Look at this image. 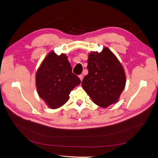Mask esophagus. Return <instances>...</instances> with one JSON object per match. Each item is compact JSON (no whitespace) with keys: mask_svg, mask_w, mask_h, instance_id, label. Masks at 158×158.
<instances>
[{"mask_svg":"<svg viewBox=\"0 0 158 158\" xmlns=\"http://www.w3.org/2000/svg\"><path fill=\"white\" fill-rule=\"evenodd\" d=\"M79 79H81V81H83V74L79 75Z\"/></svg>","mask_w":158,"mask_h":158,"instance_id":"obj_1","label":"esophagus"}]
</instances>
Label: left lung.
Segmentation results:
<instances>
[{"label": "left lung", "mask_w": 158, "mask_h": 158, "mask_svg": "<svg viewBox=\"0 0 158 158\" xmlns=\"http://www.w3.org/2000/svg\"><path fill=\"white\" fill-rule=\"evenodd\" d=\"M87 69L82 86L97 105L106 108L118 101L126 84L124 69L114 54L105 48L88 56Z\"/></svg>", "instance_id": "1"}]
</instances>
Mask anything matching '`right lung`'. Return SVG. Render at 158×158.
<instances>
[{
	"instance_id": "obj_1",
	"label": "right lung",
	"mask_w": 158,
	"mask_h": 158,
	"mask_svg": "<svg viewBox=\"0 0 158 158\" xmlns=\"http://www.w3.org/2000/svg\"><path fill=\"white\" fill-rule=\"evenodd\" d=\"M80 79L72 73L71 65L65 54L57 56L50 52L43 61L36 73L38 94L50 108L63 106Z\"/></svg>"
}]
</instances>
